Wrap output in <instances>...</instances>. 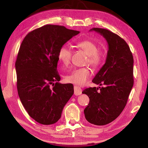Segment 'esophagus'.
<instances>
[{
  "instance_id": "34e87169",
  "label": "esophagus",
  "mask_w": 148,
  "mask_h": 148,
  "mask_svg": "<svg viewBox=\"0 0 148 148\" xmlns=\"http://www.w3.org/2000/svg\"><path fill=\"white\" fill-rule=\"evenodd\" d=\"M82 90L79 87L75 86H74V95H79L82 94Z\"/></svg>"
}]
</instances>
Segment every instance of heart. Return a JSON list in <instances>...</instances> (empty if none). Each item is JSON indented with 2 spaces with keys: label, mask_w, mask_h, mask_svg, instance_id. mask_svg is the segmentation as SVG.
<instances>
[{
  "label": "heart",
  "mask_w": 148,
  "mask_h": 148,
  "mask_svg": "<svg viewBox=\"0 0 148 148\" xmlns=\"http://www.w3.org/2000/svg\"><path fill=\"white\" fill-rule=\"evenodd\" d=\"M76 47L87 54L86 63H89L92 67L97 68L101 64L104 59V53L98 50L97 45L89 40L80 41L76 44ZM72 51L66 46H62L58 51V58L64 66H67L71 63ZM91 76V71L88 67L74 69L71 73L65 75L64 78L67 82L79 86L86 83Z\"/></svg>",
  "instance_id": "1"
}]
</instances>
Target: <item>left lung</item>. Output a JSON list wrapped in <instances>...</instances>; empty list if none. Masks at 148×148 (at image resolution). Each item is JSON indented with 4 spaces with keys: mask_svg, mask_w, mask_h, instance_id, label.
Listing matches in <instances>:
<instances>
[{
    "mask_svg": "<svg viewBox=\"0 0 148 148\" xmlns=\"http://www.w3.org/2000/svg\"><path fill=\"white\" fill-rule=\"evenodd\" d=\"M90 31L104 37L108 50L106 62L92 80L104 87H89L82 92L89 98L84 114L90 123L104 125L116 119L126 106L134 84V59L128 44L117 34L102 28Z\"/></svg>",
    "mask_w": 148,
    "mask_h": 148,
    "instance_id": "1",
    "label": "left lung"
}]
</instances>
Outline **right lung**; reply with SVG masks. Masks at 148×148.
Wrapping results in <instances>:
<instances>
[{
  "label": "right lung",
  "instance_id": "add662e5",
  "mask_svg": "<svg viewBox=\"0 0 148 148\" xmlns=\"http://www.w3.org/2000/svg\"><path fill=\"white\" fill-rule=\"evenodd\" d=\"M79 31L46 25L29 32L16 61L19 99L32 119L42 125L56 123L74 93L72 84L59 83V49Z\"/></svg>",
  "mask_w": 148,
  "mask_h": 148
}]
</instances>
